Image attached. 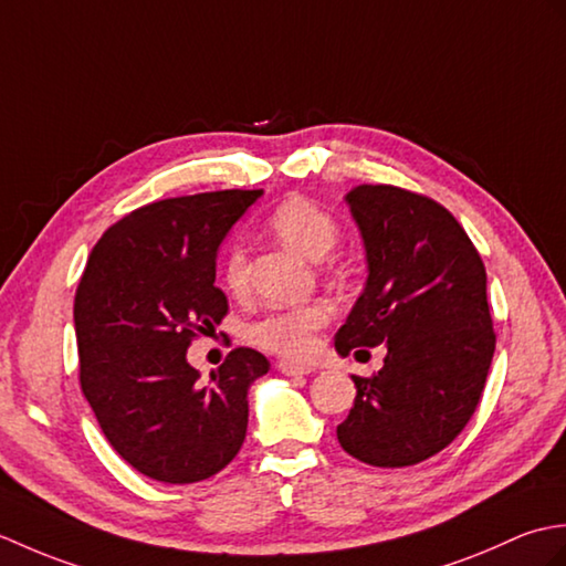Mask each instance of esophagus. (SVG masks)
Segmentation results:
<instances>
[{
  "label": "esophagus",
  "instance_id": "obj_1",
  "mask_svg": "<svg viewBox=\"0 0 566 566\" xmlns=\"http://www.w3.org/2000/svg\"><path fill=\"white\" fill-rule=\"evenodd\" d=\"M279 370H281L283 375H310V373H312V368L297 366V363H291V360H281V363H279Z\"/></svg>",
  "mask_w": 566,
  "mask_h": 566
}]
</instances>
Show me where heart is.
Segmentation results:
<instances>
[{
    "label": "heart",
    "instance_id": "b5f03b06",
    "mask_svg": "<svg viewBox=\"0 0 566 566\" xmlns=\"http://www.w3.org/2000/svg\"><path fill=\"white\" fill-rule=\"evenodd\" d=\"M269 228L281 240L310 261H322L338 240V222L310 198L293 196L275 206L269 216ZM222 281L232 295H242L249 285L247 254L234 247L222 261ZM329 322V307L307 303L297 307L273 310L249 326L251 344L293 360L307 358L315 350L317 332Z\"/></svg>",
    "mask_w": 566,
    "mask_h": 566
}]
</instances>
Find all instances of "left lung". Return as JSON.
<instances>
[{"label": "left lung", "instance_id": "8db88e82", "mask_svg": "<svg viewBox=\"0 0 566 566\" xmlns=\"http://www.w3.org/2000/svg\"><path fill=\"white\" fill-rule=\"evenodd\" d=\"M346 200L366 244L368 283L334 346L348 356L385 344L387 356L370 378L354 375V409L336 436L373 468H409L453 443L482 399L496 346L486 271L433 198L363 184Z\"/></svg>", "mask_w": 566, "mask_h": 566}]
</instances>
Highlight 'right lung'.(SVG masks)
I'll list each match as a JSON object with an SVG mask.
<instances>
[{
	"mask_svg": "<svg viewBox=\"0 0 566 566\" xmlns=\"http://www.w3.org/2000/svg\"><path fill=\"white\" fill-rule=\"evenodd\" d=\"M259 196L230 188L128 212L96 242L74 293L82 392L113 450L157 482L208 480L244 443L249 385L271 363L232 348L198 382L186 350L228 315L218 247Z\"/></svg>",
	"mask_w": 566,
	"mask_h": 566,
	"instance_id": "1",
	"label": "right lung"
}]
</instances>
